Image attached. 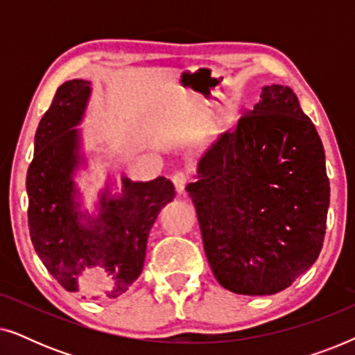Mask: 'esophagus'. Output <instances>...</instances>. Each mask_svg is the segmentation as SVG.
<instances>
[{
	"label": "esophagus",
	"mask_w": 355,
	"mask_h": 355,
	"mask_svg": "<svg viewBox=\"0 0 355 355\" xmlns=\"http://www.w3.org/2000/svg\"><path fill=\"white\" fill-rule=\"evenodd\" d=\"M171 179H173L174 187H176V191L179 193H182L184 189H186V186H187V182H189V174L182 173V171H178V173L173 174Z\"/></svg>",
	"instance_id": "obj_1"
}]
</instances>
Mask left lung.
Masks as SVG:
<instances>
[{"label": "left lung", "instance_id": "8db88e82", "mask_svg": "<svg viewBox=\"0 0 355 355\" xmlns=\"http://www.w3.org/2000/svg\"><path fill=\"white\" fill-rule=\"evenodd\" d=\"M213 275L236 294H276L318 259L327 231L324 150L289 87L266 85L186 187Z\"/></svg>", "mask_w": 355, "mask_h": 355}]
</instances>
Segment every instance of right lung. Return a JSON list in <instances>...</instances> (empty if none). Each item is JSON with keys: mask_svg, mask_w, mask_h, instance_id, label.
Segmentation results:
<instances>
[{"mask_svg": "<svg viewBox=\"0 0 355 355\" xmlns=\"http://www.w3.org/2000/svg\"><path fill=\"white\" fill-rule=\"evenodd\" d=\"M90 82L74 79L58 89L35 134V153L27 171L28 231L46 270L62 288L94 300L116 299L144 270L147 237L174 186L159 176L148 182L123 179L119 198H101L100 218L80 223L72 171Z\"/></svg>", "mask_w": 355, "mask_h": 355, "instance_id": "obj_1", "label": "right lung"}]
</instances>
